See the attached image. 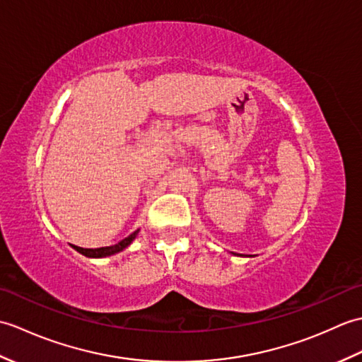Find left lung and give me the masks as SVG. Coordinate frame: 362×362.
Masks as SVG:
<instances>
[{
    "label": "left lung",
    "instance_id": "left-lung-1",
    "mask_svg": "<svg viewBox=\"0 0 362 362\" xmlns=\"http://www.w3.org/2000/svg\"><path fill=\"white\" fill-rule=\"evenodd\" d=\"M233 255H238V253H233ZM241 257V255H240Z\"/></svg>",
    "mask_w": 362,
    "mask_h": 362
}]
</instances>
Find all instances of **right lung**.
Segmentation results:
<instances>
[{
    "label": "right lung",
    "mask_w": 362,
    "mask_h": 362,
    "mask_svg": "<svg viewBox=\"0 0 362 362\" xmlns=\"http://www.w3.org/2000/svg\"><path fill=\"white\" fill-rule=\"evenodd\" d=\"M138 232L140 230H135V232L132 235H129L127 238H124V240L119 241L118 244L115 245H109V247H99V249H83V247H78V245H73L74 250H78L79 253H82V255H86L88 258H105V257H110V255H115V253H119L124 250L126 247H129L130 244H132V241L136 238Z\"/></svg>",
    "instance_id": "obj_1"
}]
</instances>
